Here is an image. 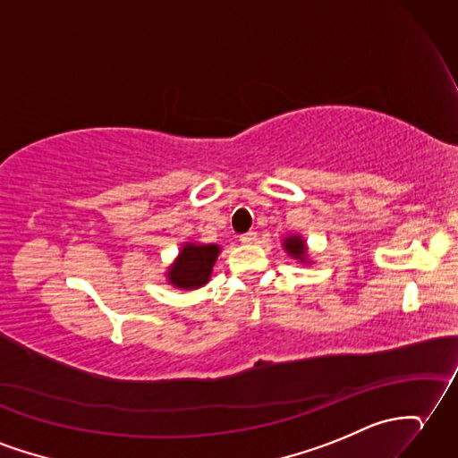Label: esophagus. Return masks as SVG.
<instances>
[{
  "instance_id": "obj_1",
  "label": "esophagus",
  "mask_w": 458,
  "mask_h": 458,
  "mask_svg": "<svg viewBox=\"0 0 458 458\" xmlns=\"http://www.w3.org/2000/svg\"><path fill=\"white\" fill-rule=\"evenodd\" d=\"M240 242H242V243H253V242H258V232L250 230V232H246V233H242Z\"/></svg>"
}]
</instances>
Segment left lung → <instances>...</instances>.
I'll return each mask as SVG.
<instances>
[{"label":"left lung","instance_id":"8db88e82","mask_svg":"<svg viewBox=\"0 0 458 458\" xmlns=\"http://www.w3.org/2000/svg\"><path fill=\"white\" fill-rule=\"evenodd\" d=\"M283 248H284L286 253L291 255V258L299 259L301 263L306 261V243H304V240H302L301 236H289V238H284Z\"/></svg>","mask_w":458,"mask_h":458}]
</instances>
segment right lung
<instances>
[{
  "instance_id": "1",
  "label": "right lung",
  "mask_w": 458,
  "mask_h": 458,
  "mask_svg": "<svg viewBox=\"0 0 458 458\" xmlns=\"http://www.w3.org/2000/svg\"><path fill=\"white\" fill-rule=\"evenodd\" d=\"M218 253L220 248L216 243H183L175 263L167 269L169 284L183 291H193L207 284Z\"/></svg>"
}]
</instances>
